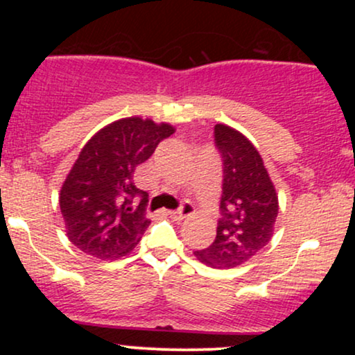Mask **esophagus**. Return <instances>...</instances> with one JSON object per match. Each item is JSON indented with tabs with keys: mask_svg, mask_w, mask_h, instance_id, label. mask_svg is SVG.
Masks as SVG:
<instances>
[{
	"mask_svg": "<svg viewBox=\"0 0 355 355\" xmlns=\"http://www.w3.org/2000/svg\"><path fill=\"white\" fill-rule=\"evenodd\" d=\"M193 211H195L193 205H191L190 202H185V203H182V207L178 210H168V215L173 218H185V217H189V215L193 214Z\"/></svg>",
	"mask_w": 355,
	"mask_h": 355,
	"instance_id": "1",
	"label": "esophagus"
}]
</instances>
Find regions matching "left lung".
Listing matches in <instances>:
<instances>
[{
  "label": "left lung",
  "instance_id": "left-lung-1",
  "mask_svg": "<svg viewBox=\"0 0 355 355\" xmlns=\"http://www.w3.org/2000/svg\"><path fill=\"white\" fill-rule=\"evenodd\" d=\"M214 140L223 172L217 237L210 247L193 254L211 268H230L257 255L272 239L279 198L262 157L248 138L218 123Z\"/></svg>",
  "mask_w": 355,
  "mask_h": 355
}]
</instances>
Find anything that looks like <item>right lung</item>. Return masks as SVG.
<instances>
[{"label":"right lung","mask_w":355,"mask_h":355,"mask_svg":"<svg viewBox=\"0 0 355 355\" xmlns=\"http://www.w3.org/2000/svg\"><path fill=\"white\" fill-rule=\"evenodd\" d=\"M173 132L166 123L132 116L101 128L83 146L60 191L61 215L73 245L101 260L135 248L150 220L141 202L133 207L145 195L133 183V172Z\"/></svg>","instance_id":"right-lung-1"}]
</instances>
